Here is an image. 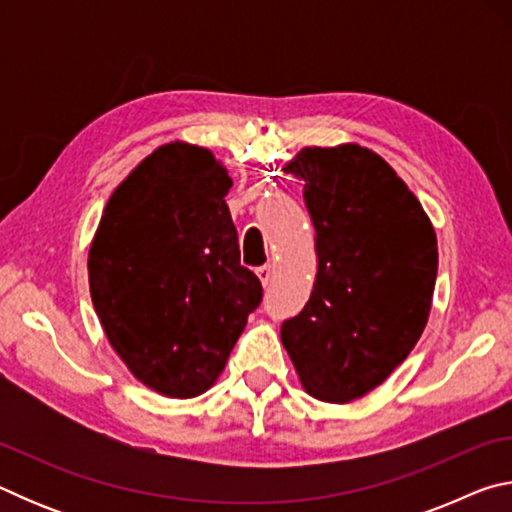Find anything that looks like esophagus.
<instances>
[{"mask_svg":"<svg viewBox=\"0 0 512 512\" xmlns=\"http://www.w3.org/2000/svg\"><path fill=\"white\" fill-rule=\"evenodd\" d=\"M257 277L259 280H262V284L264 287H268V282H271V277H273V266H259L257 268Z\"/></svg>","mask_w":512,"mask_h":512,"instance_id":"1","label":"esophagus"}]
</instances>
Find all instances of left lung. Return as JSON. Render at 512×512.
<instances>
[{
	"instance_id": "8db88e82",
	"label": "left lung",
	"mask_w": 512,
	"mask_h": 512,
	"mask_svg": "<svg viewBox=\"0 0 512 512\" xmlns=\"http://www.w3.org/2000/svg\"><path fill=\"white\" fill-rule=\"evenodd\" d=\"M284 171L305 183L318 271L305 309L282 323V345L311 397L345 404L386 381L427 327L436 232L366 146H307Z\"/></svg>"
}]
</instances>
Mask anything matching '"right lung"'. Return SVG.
<instances>
[{
  "mask_svg": "<svg viewBox=\"0 0 512 512\" xmlns=\"http://www.w3.org/2000/svg\"><path fill=\"white\" fill-rule=\"evenodd\" d=\"M230 187L212 151L162 144L112 192L94 232V311L133 377L164 397L212 388L262 302L241 266Z\"/></svg>",
  "mask_w": 512,
  "mask_h": 512,
  "instance_id": "obj_1",
  "label": "right lung"
}]
</instances>
